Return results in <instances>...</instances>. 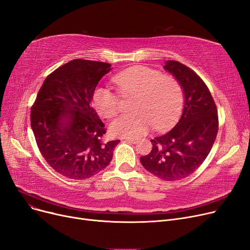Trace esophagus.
<instances>
[{
  "label": "esophagus",
  "instance_id": "obj_1",
  "mask_svg": "<svg viewBox=\"0 0 250 250\" xmlns=\"http://www.w3.org/2000/svg\"><path fill=\"white\" fill-rule=\"evenodd\" d=\"M125 141H126V142H128V143H133V144H137L139 142L138 140L133 139V138H125Z\"/></svg>",
  "mask_w": 250,
  "mask_h": 250
}]
</instances>
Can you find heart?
<instances>
[{
	"label": "heart",
	"instance_id": "b5f03b06",
	"mask_svg": "<svg viewBox=\"0 0 250 250\" xmlns=\"http://www.w3.org/2000/svg\"><path fill=\"white\" fill-rule=\"evenodd\" d=\"M112 82L122 95H134L132 113L119 115L110 125V133L116 137L139 138L154 125L157 128L170 125L183 106V93L178 82L171 77L145 66L125 69L113 77ZM94 106L104 118L117 111L116 97L107 89L94 94Z\"/></svg>",
	"mask_w": 250,
	"mask_h": 250
}]
</instances>
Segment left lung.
Masks as SVG:
<instances>
[{
    "label": "left lung",
    "instance_id": "left-lung-1",
    "mask_svg": "<svg viewBox=\"0 0 250 250\" xmlns=\"http://www.w3.org/2000/svg\"><path fill=\"white\" fill-rule=\"evenodd\" d=\"M164 68L182 88V115L169 132L151 140V152L140 161L159 179L177 181L190 176L208 157L218 134L219 118L212 96L196 73L173 60H167Z\"/></svg>",
    "mask_w": 250,
    "mask_h": 250
}]
</instances>
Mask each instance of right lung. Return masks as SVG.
Wrapping results in <instances>:
<instances>
[{"label":"right lung","instance_id":"obj_1","mask_svg":"<svg viewBox=\"0 0 250 250\" xmlns=\"http://www.w3.org/2000/svg\"><path fill=\"white\" fill-rule=\"evenodd\" d=\"M110 70L109 63L71 60L48 75L31 107L41 153L64 177L83 180L98 173L121 142H104L105 125L92 107L97 84Z\"/></svg>","mask_w":250,"mask_h":250}]
</instances>
